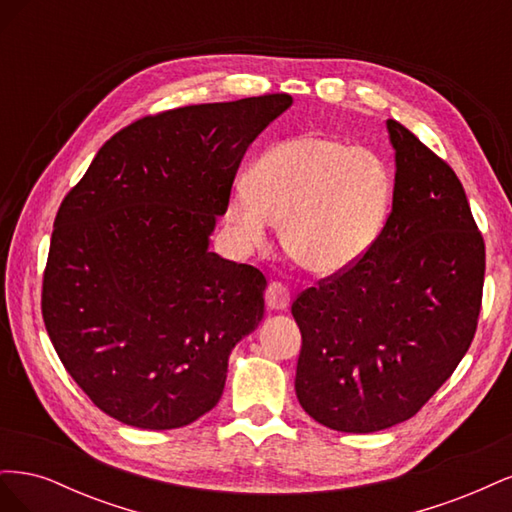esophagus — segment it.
I'll use <instances>...</instances> for the list:
<instances>
[{"label":"esophagus","instance_id":"obj_1","mask_svg":"<svg viewBox=\"0 0 512 512\" xmlns=\"http://www.w3.org/2000/svg\"><path fill=\"white\" fill-rule=\"evenodd\" d=\"M265 301L271 309H286L290 303V290L280 282H271L265 290Z\"/></svg>","mask_w":512,"mask_h":512}]
</instances>
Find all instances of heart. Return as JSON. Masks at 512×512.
<instances>
[{"label":"heart","mask_w":512,"mask_h":512,"mask_svg":"<svg viewBox=\"0 0 512 512\" xmlns=\"http://www.w3.org/2000/svg\"><path fill=\"white\" fill-rule=\"evenodd\" d=\"M393 175L376 151L305 132L269 147L247 181L232 188L226 220L247 247L282 222L286 252L307 271L352 269L382 235L393 205Z\"/></svg>","instance_id":"1"}]
</instances>
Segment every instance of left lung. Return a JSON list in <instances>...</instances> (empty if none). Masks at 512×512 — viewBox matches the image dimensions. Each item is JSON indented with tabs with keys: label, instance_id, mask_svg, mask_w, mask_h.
I'll use <instances>...</instances> for the list:
<instances>
[{
	"label": "left lung",
	"instance_id": "1",
	"mask_svg": "<svg viewBox=\"0 0 512 512\" xmlns=\"http://www.w3.org/2000/svg\"><path fill=\"white\" fill-rule=\"evenodd\" d=\"M386 128L397 170L378 243L292 303L299 404L346 433L421 410L468 352L483 301L485 241L455 170L399 121Z\"/></svg>",
	"mask_w": 512,
	"mask_h": 512
}]
</instances>
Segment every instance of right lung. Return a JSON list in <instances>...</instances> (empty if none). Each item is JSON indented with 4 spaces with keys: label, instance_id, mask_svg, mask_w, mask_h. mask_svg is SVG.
<instances>
[{
    "label": "right lung",
    "instance_id": "add662e5",
    "mask_svg": "<svg viewBox=\"0 0 512 512\" xmlns=\"http://www.w3.org/2000/svg\"><path fill=\"white\" fill-rule=\"evenodd\" d=\"M288 94L192 104L108 138L61 203L42 280L59 361L94 404L177 429L218 404L228 356L265 314L267 280L209 252L247 147Z\"/></svg>",
    "mask_w": 512,
    "mask_h": 512
}]
</instances>
